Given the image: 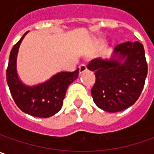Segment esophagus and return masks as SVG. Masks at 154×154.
<instances>
[{"instance_id": "obj_1", "label": "esophagus", "mask_w": 154, "mask_h": 154, "mask_svg": "<svg viewBox=\"0 0 154 154\" xmlns=\"http://www.w3.org/2000/svg\"><path fill=\"white\" fill-rule=\"evenodd\" d=\"M87 70V67H86L85 64H81L80 66H79V73L81 74V73H83V72H85Z\"/></svg>"}]
</instances>
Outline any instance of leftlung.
I'll list each match as a JSON object with an SVG mask.
<instances>
[{
  "label": "left lung",
  "mask_w": 154,
  "mask_h": 154,
  "mask_svg": "<svg viewBox=\"0 0 154 154\" xmlns=\"http://www.w3.org/2000/svg\"><path fill=\"white\" fill-rule=\"evenodd\" d=\"M122 60L125 61L121 63ZM87 68L95 73L96 82L91 89L93 101L109 112H120L134 104L147 75L145 50L140 42L117 45L112 58L93 59Z\"/></svg>",
  "instance_id": "1"
}]
</instances>
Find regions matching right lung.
Segmentation results:
<instances>
[{
	"mask_svg": "<svg viewBox=\"0 0 154 154\" xmlns=\"http://www.w3.org/2000/svg\"><path fill=\"white\" fill-rule=\"evenodd\" d=\"M10 51L7 68V83L14 103L23 112L34 117L49 118L60 111L68 86L78 77L79 69L73 72H60L46 83L29 87L19 80L16 73V57L23 37Z\"/></svg>",
	"mask_w": 154,
	"mask_h": 154,
	"instance_id": "add662e5",
	"label": "right lung"
}]
</instances>
